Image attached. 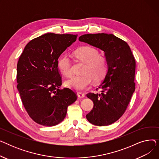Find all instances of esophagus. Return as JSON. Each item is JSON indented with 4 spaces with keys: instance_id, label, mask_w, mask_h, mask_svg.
I'll return each instance as SVG.
<instances>
[{
    "instance_id": "esophagus-1",
    "label": "esophagus",
    "mask_w": 159,
    "mask_h": 159,
    "mask_svg": "<svg viewBox=\"0 0 159 159\" xmlns=\"http://www.w3.org/2000/svg\"><path fill=\"white\" fill-rule=\"evenodd\" d=\"M77 96L79 98H84L85 97V94L84 93H82V92H78Z\"/></svg>"
}]
</instances>
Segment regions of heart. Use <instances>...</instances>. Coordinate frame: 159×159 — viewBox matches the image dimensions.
<instances>
[{
    "mask_svg": "<svg viewBox=\"0 0 159 159\" xmlns=\"http://www.w3.org/2000/svg\"><path fill=\"white\" fill-rule=\"evenodd\" d=\"M75 55L79 59L86 62L83 70V75H73L66 81V86L71 89L81 91L88 88L92 80L95 82L101 81L106 76L107 65L105 58L98 56V52L93 48L82 46L75 51ZM58 68L66 77H70L72 74L70 59L68 55H61L58 59Z\"/></svg>",
    "mask_w": 159,
    "mask_h": 159,
    "instance_id": "obj_1",
    "label": "heart"
}]
</instances>
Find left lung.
<instances>
[{
  "mask_svg": "<svg viewBox=\"0 0 159 159\" xmlns=\"http://www.w3.org/2000/svg\"><path fill=\"white\" fill-rule=\"evenodd\" d=\"M79 40L104 52L107 71L98 88L101 93L86 95L93 102L86 119L96 126H107L121 117L134 93L135 58L126 42L113 34H85Z\"/></svg>",
  "mask_w": 159,
  "mask_h": 159,
  "instance_id": "1",
  "label": "left lung"
}]
</instances>
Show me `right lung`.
I'll use <instances>...</instances> for the list:
<instances>
[{
	"mask_svg": "<svg viewBox=\"0 0 159 159\" xmlns=\"http://www.w3.org/2000/svg\"><path fill=\"white\" fill-rule=\"evenodd\" d=\"M77 35L46 33L25 46L17 63V89L30 117L39 124L53 126L66 117L76 101L75 92L62 85L58 58Z\"/></svg>",
	"mask_w": 159,
	"mask_h": 159,
	"instance_id": "right-lung-1",
	"label": "right lung"
}]
</instances>
